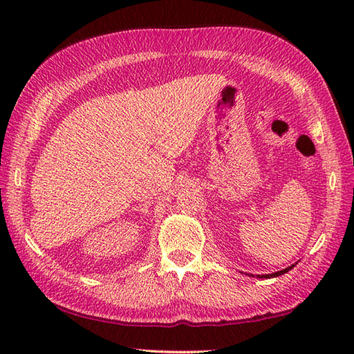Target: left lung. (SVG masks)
I'll return each instance as SVG.
<instances>
[{"instance_id":"left-lung-1","label":"left lung","mask_w":354,"mask_h":354,"mask_svg":"<svg viewBox=\"0 0 354 354\" xmlns=\"http://www.w3.org/2000/svg\"><path fill=\"white\" fill-rule=\"evenodd\" d=\"M295 266V265H292V266H289V268H286V269H283V270H278V272H272V274H265V275H257L259 278H272V277H280V275H283V274H286V272H289V270ZM254 277V275H252Z\"/></svg>"}]
</instances>
